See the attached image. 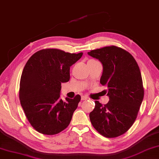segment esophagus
Returning a JSON list of instances; mask_svg holds the SVG:
<instances>
[{"mask_svg":"<svg viewBox=\"0 0 159 159\" xmlns=\"http://www.w3.org/2000/svg\"><path fill=\"white\" fill-rule=\"evenodd\" d=\"M85 100H87V98L85 96H82V101H85Z\"/></svg>","mask_w":159,"mask_h":159,"instance_id":"1","label":"esophagus"}]
</instances>
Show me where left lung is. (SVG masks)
Listing matches in <instances>:
<instances>
[{"mask_svg": "<svg viewBox=\"0 0 159 159\" xmlns=\"http://www.w3.org/2000/svg\"><path fill=\"white\" fill-rule=\"evenodd\" d=\"M102 63L100 82L110 101L102 105L95 101L89 114L97 131L106 138H116L126 133L134 123L144 98L141 72L133 56L116 46L105 47L88 52Z\"/></svg>", "mask_w": 159, "mask_h": 159, "instance_id": "1", "label": "left lung"}]
</instances>
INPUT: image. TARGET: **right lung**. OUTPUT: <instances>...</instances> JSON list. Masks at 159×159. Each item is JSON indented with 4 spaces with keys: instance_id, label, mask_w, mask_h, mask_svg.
Returning <instances> with one entry per match:
<instances>
[{
    "instance_id": "right-lung-1",
    "label": "right lung",
    "mask_w": 159,
    "mask_h": 159,
    "mask_svg": "<svg viewBox=\"0 0 159 159\" xmlns=\"http://www.w3.org/2000/svg\"><path fill=\"white\" fill-rule=\"evenodd\" d=\"M83 54L57 49H42L32 55L22 72L19 100L31 126L44 135H55L70 122L81 96L60 98L62 83L70 80V67Z\"/></svg>"
}]
</instances>
